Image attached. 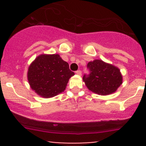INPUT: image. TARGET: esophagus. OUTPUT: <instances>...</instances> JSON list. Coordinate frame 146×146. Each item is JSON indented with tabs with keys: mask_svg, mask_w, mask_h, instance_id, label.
<instances>
[{
	"mask_svg": "<svg viewBox=\"0 0 146 146\" xmlns=\"http://www.w3.org/2000/svg\"><path fill=\"white\" fill-rule=\"evenodd\" d=\"M75 73H76L77 75H81L82 74V71H80V70H78V71H75Z\"/></svg>",
	"mask_w": 146,
	"mask_h": 146,
	"instance_id": "esophagus-1",
	"label": "esophagus"
}]
</instances>
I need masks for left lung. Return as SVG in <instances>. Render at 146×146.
Here are the masks:
<instances>
[{
  "label": "left lung",
  "instance_id": "left-lung-1",
  "mask_svg": "<svg viewBox=\"0 0 146 146\" xmlns=\"http://www.w3.org/2000/svg\"><path fill=\"white\" fill-rule=\"evenodd\" d=\"M87 68L90 73L84 75L83 81L93 93L101 95L112 94L122 84L120 70L113 64L95 60L88 63Z\"/></svg>",
  "mask_w": 146,
  "mask_h": 146
}]
</instances>
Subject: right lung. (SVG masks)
Instances as JSON below:
<instances>
[{"instance_id":"right-lung-1","label":"right lung","mask_w":146,"mask_h":146,"mask_svg":"<svg viewBox=\"0 0 146 146\" xmlns=\"http://www.w3.org/2000/svg\"><path fill=\"white\" fill-rule=\"evenodd\" d=\"M75 73L58 54H42L28 68L27 79L31 89L42 98H53L66 88Z\"/></svg>"}]
</instances>
